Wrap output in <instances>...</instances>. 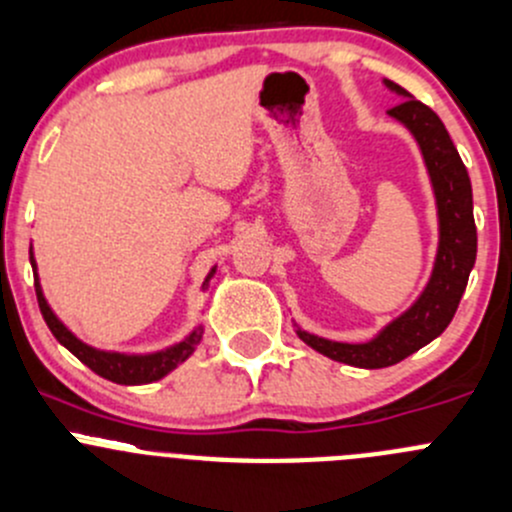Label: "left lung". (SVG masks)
<instances>
[{"label":"left lung","mask_w":512,"mask_h":512,"mask_svg":"<svg viewBox=\"0 0 512 512\" xmlns=\"http://www.w3.org/2000/svg\"><path fill=\"white\" fill-rule=\"evenodd\" d=\"M383 84L403 99L401 104L388 109V114L411 131L426 161L435 209H438V251H435V263L426 288L416 298V303L406 313L393 318L386 328H381L371 341L341 343L313 336L301 328L296 331L298 338L308 343L313 351L356 368L396 366L403 358L438 338L458 311L460 296L468 286V276L478 254L470 176L443 121L433 109L413 99L403 86L388 79Z\"/></svg>","instance_id":"1"}]
</instances>
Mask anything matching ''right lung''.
Instances as JSON below:
<instances>
[{"label":"right lung","instance_id":"add662e5","mask_svg":"<svg viewBox=\"0 0 512 512\" xmlns=\"http://www.w3.org/2000/svg\"><path fill=\"white\" fill-rule=\"evenodd\" d=\"M29 261H32L34 268V288H37V301H39V311H42L44 321H47L49 331L54 333L59 343H62L67 351H72L84 366H89L96 376L106 378L111 383H121V386H144V383H154L159 378H164L166 373L174 371L179 363H184L191 353L196 351V346L201 343V336H204V326H196L184 341L174 343V346L164 348V351L156 353H116V351H99L94 346H86L84 341H79L67 326L57 318V313L52 311V306L47 303L42 291V283H39L37 276V261H34V251L29 249ZM216 273V266L211 268L209 276H206L204 288L209 286L211 276Z\"/></svg>","mask_w":512,"mask_h":512}]
</instances>
